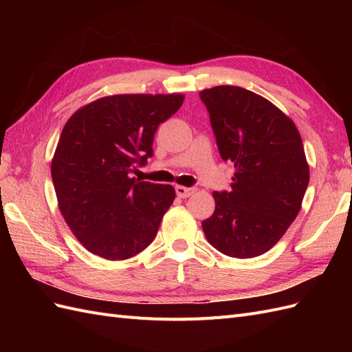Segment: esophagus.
Instances as JSON below:
<instances>
[{"instance_id": "obj_1", "label": "esophagus", "mask_w": 352, "mask_h": 352, "mask_svg": "<svg viewBox=\"0 0 352 352\" xmlns=\"http://www.w3.org/2000/svg\"><path fill=\"white\" fill-rule=\"evenodd\" d=\"M195 188H186V186H176V194H177V197H180V198H188V197H190V195H194L195 194Z\"/></svg>"}]
</instances>
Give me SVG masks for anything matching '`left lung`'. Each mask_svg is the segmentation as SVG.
Segmentation results:
<instances>
[{
	"label": "left lung",
	"mask_w": 352,
	"mask_h": 352,
	"mask_svg": "<svg viewBox=\"0 0 352 352\" xmlns=\"http://www.w3.org/2000/svg\"><path fill=\"white\" fill-rule=\"evenodd\" d=\"M219 153L235 166L230 190L212 192L216 208L202 221L221 254L252 258L274 247L301 210L310 170L295 123L269 100L221 85L199 92Z\"/></svg>",
	"instance_id": "1"
}]
</instances>
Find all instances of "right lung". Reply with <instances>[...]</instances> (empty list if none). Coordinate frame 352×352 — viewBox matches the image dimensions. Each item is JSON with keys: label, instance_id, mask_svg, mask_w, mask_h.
Instances as JSON below:
<instances>
[{"label": "right lung", "instance_id": "add662e5", "mask_svg": "<svg viewBox=\"0 0 352 352\" xmlns=\"http://www.w3.org/2000/svg\"><path fill=\"white\" fill-rule=\"evenodd\" d=\"M182 94L110 95L83 105L63 127L51 162L60 212L89 252L126 260L144 251L176 197L172 185L132 173L153 155L160 123Z\"/></svg>", "mask_w": 352, "mask_h": 352}]
</instances>
